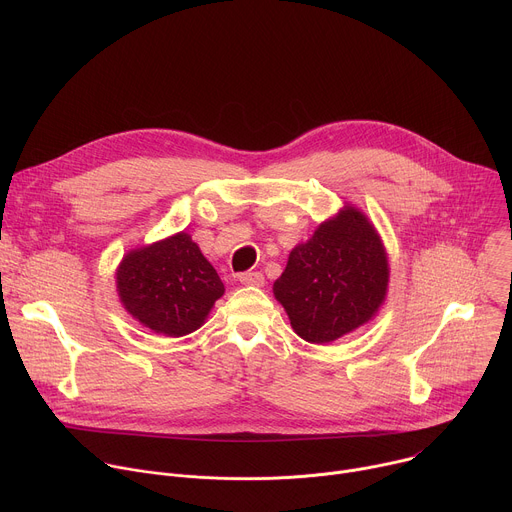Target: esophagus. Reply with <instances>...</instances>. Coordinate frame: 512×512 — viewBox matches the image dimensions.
Wrapping results in <instances>:
<instances>
[{"label": "esophagus", "instance_id": "1", "mask_svg": "<svg viewBox=\"0 0 512 512\" xmlns=\"http://www.w3.org/2000/svg\"><path fill=\"white\" fill-rule=\"evenodd\" d=\"M239 281H241L243 285L261 287V285L265 283V277H263V273H259V271H247V273H241V275H239Z\"/></svg>", "mask_w": 512, "mask_h": 512}]
</instances>
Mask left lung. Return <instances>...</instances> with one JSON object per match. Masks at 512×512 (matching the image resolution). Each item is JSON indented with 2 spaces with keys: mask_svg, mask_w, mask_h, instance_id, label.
<instances>
[{
  "mask_svg": "<svg viewBox=\"0 0 512 512\" xmlns=\"http://www.w3.org/2000/svg\"><path fill=\"white\" fill-rule=\"evenodd\" d=\"M387 285L379 233L358 208L344 206L310 241L291 249L273 294L300 338L328 344L373 320Z\"/></svg>",
  "mask_w": 512,
  "mask_h": 512,
  "instance_id": "left-lung-1",
  "label": "left lung"
}]
</instances>
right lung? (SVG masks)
Here are the masks:
<instances>
[{
    "instance_id": "obj_1",
    "label": "right lung",
    "mask_w": 512,
    "mask_h": 512,
    "mask_svg": "<svg viewBox=\"0 0 512 512\" xmlns=\"http://www.w3.org/2000/svg\"><path fill=\"white\" fill-rule=\"evenodd\" d=\"M115 279L123 308L145 328L174 338L198 330L225 294L216 269L184 231L129 251Z\"/></svg>"
}]
</instances>
